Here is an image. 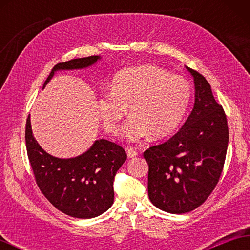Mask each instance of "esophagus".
<instances>
[{
	"label": "esophagus",
	"mask_w": 250,
	"mask_h": 250,
	"mask_svg": "<svg viewBox=\"0 0 250 250\" xmlns=\"http://www.w3.org/2000/svg\"><path fill=\"white\" fill-rule=\"evenodd\" d=\"M126 152H128V157L129 158H134L137 155H139V152L135 149L134 147H128L126 148Z\"/></svg>",
	"instance_id": "34e87169"
}]
</instances>
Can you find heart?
I'll return each instance as SVG.
<instances>
[{"instance_id": "heart-1", "label": "heart", "mask_w": 250, "mask_h": 250, "mask_svg": "<svg viewBox=\"0 0 250 250\" xmlns=\"http://www.w3.org/2000/svg\"><path fill=\"white\" fill-rule=\"evenodd\" d=\"M191 95V86L185 77L147 64L117 73L109 92L99 95L97 107L109 133H116L129 108L131 117L121 126L120 135L135 142L148 133L162 137L176 130L187 113Z\"/></svg>"}]
</instances>
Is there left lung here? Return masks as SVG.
Here are the masks:
<instances>
[{"label":"left lung","instance_id":"8db88e82","mask_svg":"<svg viewBox=\"0 0 250 250\" xmlns=\"http://www.w3.org/2000/svg\"><path fill=\"white\" fill-rule=\"evenodd\" d=\"M194 79L193 109L176 134L149 147L148 196L171 214H185L206 201L224 169L229 129L222 106L216 102L205 77L187 66Z\"/></svg>","mask_w":250,"mask_h":250}]
</instances>
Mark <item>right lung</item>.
I'll use <instances>...</instances> for the list:
<instances>
[{
	"label": "right lung",
	"mask_w": 250,
	"mask_h": 250,
	"mask_svg": "<svg viewBox=\"0 0 250 250\" xmlns=\"http://www.w3.org/2000/svg\"><path fill=\"white\" fill-rule=\"evenodd\" d=\"M99 56L58 63L44 87L59 70H77L94 64ZM43 87V88H44ZM25 146L35 182L56 208L74 218H93L114 203V178L126 160L125 150L116 143L98 140L88 151L71 159L52 157L32 134L30 116L25 125Z\"/></svg>",
	"instance_id": "1"
}]
</instances>
